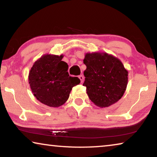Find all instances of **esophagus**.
I'll return each mask as SVG.
<instances>
[{"label":"esophagus","mask_w":157,"mask_h":157,"mask_svg":"<svg viewBox=\"0 0 157 157\" xmlns=\"http://www.w3.org/2000/svg\"><path fill=\"white\" fill-rule=\"evenodd\" d=\"M79 79H80V81H81V83H83V82H84V76L82 75H79Z\"/></svg>","instance_id":"esophagus-1"}]
</instances>
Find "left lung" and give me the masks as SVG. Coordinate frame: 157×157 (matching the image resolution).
I'll return each mask as SVG.
<instances>
[{"mask_svg": "<svg viewBox=\"0 0 157 157\" xmlns=\"http://www.w3.org/2000/svg\"><path fill=\"white\" fill-rule=\"evenodd\" d=\"M83 86L89 99L98 107H108L121 99L128 83V71L121 61L104 52H87Z\"/></svg>", "mask_w": 157, "mask_h": 157, "instance_id": "left-lung-1", "label": "left lung"}]
</instances>
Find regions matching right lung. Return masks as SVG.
<instances>
[{
    "instance_id": "1",
    "label": "right lung",
    "mask_w": 157,
    "mask_h": 157,
    "mask_svg": "<svg viewBox=\"0 0 157 157\" xmlns=\"http://www.w3.org/2000/svg\"><path fill=\"white\" fill-rule=\"evenodd\" d=\"M63 55L45 54L34 63L28 82L34 96L50 107H59L68 99L73 87L80 83L77 77L69 76L68 65Z\"/></svg>"
}]
</instances>
